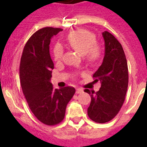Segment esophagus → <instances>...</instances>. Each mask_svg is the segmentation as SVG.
Returning a JSON list of instances; mask_svg holds the SVG:
<instances>
[{"mask_svg":"<svg viewBox=\"0 0 147 147\" xmlns=\"http://www.w3.org/2000/svg\"><path fill=\"white\" fill-rule=\"evenodd\" d=\"M83 92V90L82 88H77L76 89V94H80L82 92Z\"/></svg>","mask_w":147,"mask_h":147,"instance_id":"1","label":"esophagus"}]
</instances>
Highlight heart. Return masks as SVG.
<instances>
[{"label": "heart", "mask_w": 147, "mask_h": 147, "mask_svg": "<svg viewBox=\"0 0 147 147\" xmlns=\"http://www.w3.org/2000/svg\"><path fill=\"white\" fill-rule=\"evenodd\" d=\"M65 40L69 47L84 55L88 62H95L100 57L101 49L96 42V36L94 33L85 30H78L69 33ZM63 52L64 49L62 45H55L53 49L54 59L55 61L62 59Z\"/></svg>", "instance_id": "heart-1"}]
</instances>
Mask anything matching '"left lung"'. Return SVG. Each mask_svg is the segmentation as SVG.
I'll list each match as a JSON object with an SVG mask.
<instances>
[{"label": "left lung", "mask_w": 147, "mask_h": 147, "mask_svg": "<svg viewBox=\"0 0 147 147\" xmlns=\"http://www.w3.org/2000/svg\"><path fill=\"white\" fill-rule=\"evenodd\" d=\"M105 40L103 62L93 75L101 83L99 91L85 89L92 98L88 115L99 123L111 121L120 111L128 87V67L124 51L119 41L107 31L102 33Z\"/></svg>", "instance_id": "obj_1"}]
</instances>
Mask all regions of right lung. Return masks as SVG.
Instances as JSON below:
<instances>
[{"label":"right lung","instance_id":"add662e5","mask_svg":"<svg viewBox=\"0 0 147 147\" xmlns=\"http://www.w3.org/2000/svg\"><path fill=\"white\" fill-rule=\"evenodd\" d=\"M62 30L44 27L33 33L24 47L20 64V84L29 107L40 122L49 126L63 121L67 105L76 92L70 86L55 89L50 82L54 69L50 40Z\"/></svg>","mask_w":147,"mask_h":147}]
</instances>
